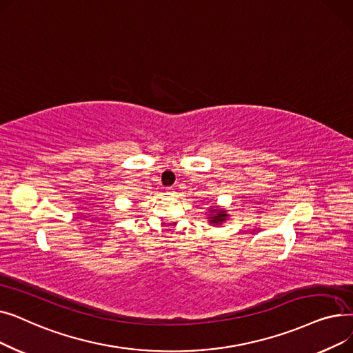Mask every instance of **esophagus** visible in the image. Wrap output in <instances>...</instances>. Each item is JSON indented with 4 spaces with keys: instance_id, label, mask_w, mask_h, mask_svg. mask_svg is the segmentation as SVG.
I'll list each match as a JSON object with an SVG mask.
<instances>
[{
    "instance_id": "esophagus-1",
    "label": "esophagus",
    "mask_w": 353,
    "mask_h": 353,
    "mask_svg": "<svg viewBox=\"0 0 353 353\" xmlns=\"http://www.w3.org/2000/svg\"><path fill=\"white\" fill-rule=\"evenodd\" d=\"M165 192H167V194H174V193H176V189H174V188H167Z\"/></svg>"
}]
</instances>
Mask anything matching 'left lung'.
<instances>
[{"mask_svg": "<svg viewBox=\"0 0 353 353\" xmlns=\"http://www.w3.org/2000/svg\"><path fill=\"white\" fill-rule=\"evenodd\" d=\"M229 213L226 209H221L219 206H213L208 210V220L210 226H220L223 225L226 220H229Z\"/></svg>", "mask_w": 353, "mask_h": 353, "instance_id": "obj_1", "label": "left lung"}]
</instances>
